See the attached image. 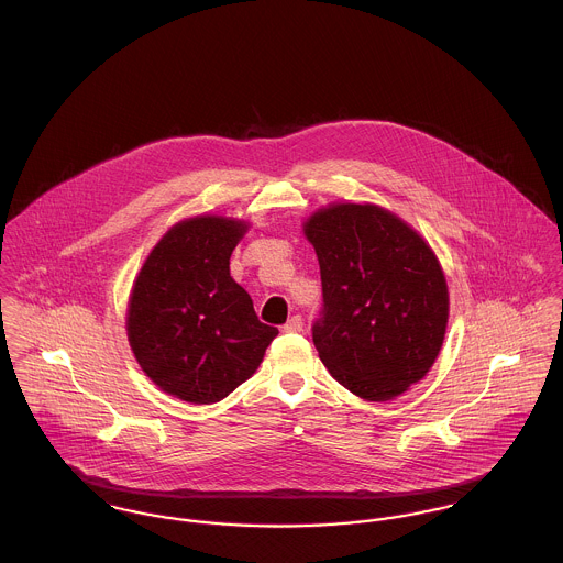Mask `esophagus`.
I'll return each instance as SVG.
<instances>
[{
  "label": "esophagus",
  "mask_w": 563,
  "mask_h": 563,
  "mask_svg": "<svg viewBox=\"0 0 563 563\" xmlns=\"http://www.w3.org/2000/svg\"><path fill=\"white\" fill-rule=\"evenodd\" d=\"M301 329H303L301 317H292V319H288V322L284 324V331H290V333H297V331H301Z\"/></svg>",
  "instance_id": "34e87169"
}]
</instances>
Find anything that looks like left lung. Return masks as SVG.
I'll list each match as a JSON object with an SVG mask.
<instances>
[{"label": "left lung", "instance_id": "1", "mask_svg": "<svg viewBox=\"0 0 563 563\" xmlns=\"http://www.w3.org/2000/svg\"><path fill=\"white\" fill-rule=\"evenodd\" d=\"M322 282L312 340L331 377L393 401L433 366L449 322L444 271L416 230L375 203H329L306 223Z\"/></svg>", "mask_w": 563, "mask_h": 563}]
</instances>
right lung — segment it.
Wrapping results in <instances>:
<instances>
[{"label": "right lung", "mask_w": 563, "mask_h": 563, "mask_svg": "<svg viewBox=\"0 0 563 563\" xmlns=\"http://www.w3.org/2000/svg\"><path fill=\"white\" fill-rule=\"evenodd\" d=\"M249 230L241 219L201 214L175 223L147 255L128 303V340L162 393L195 405L221 401L260 366L279 333L257 321L230 275Z\"/></svg>", "instance_id": "right-lung-1"}]
</instances>
